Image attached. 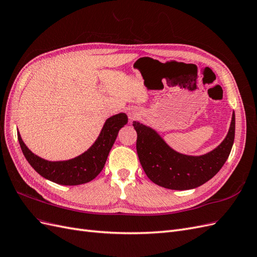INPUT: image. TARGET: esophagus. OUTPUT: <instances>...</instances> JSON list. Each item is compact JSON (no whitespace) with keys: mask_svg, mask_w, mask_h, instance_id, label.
<instances>
[{"mask_svg":"<svg viewBox=\"0 0 257 257\" xmlns=\"http://www.w3.org/2000/svg\"><path fill=\"white\" fill-rule=\"evenodd\" d=\"M139 116H141V113H139L137 110H133L132 109L130 112H128V118H130V121L133 122L134 120L138 119Z\"/></svg>","mask_w":257,"mask_h":257,"instance_id":"obj_1","label":"esophagus"}]
</instances>
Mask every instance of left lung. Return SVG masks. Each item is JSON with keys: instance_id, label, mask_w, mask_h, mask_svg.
Wrapping results in <instances>:
<instances>
[{"instance_id": "obj_1", "label": "left lung", "mask_w": 257, "mask_h": 257, "mask_svg": "<svg viewBox=\"0 0 257 257\" xmlns=\"http://www.w3.org/2000/svg\"><path fill=\"white\" fill-rule=\"evenodd\" d=\"M133 126L137 132V154L148 178L165 189L184 191L209 181L228 159L235 139V112L223 142L201 155L174 150L157 131L139 121H133Z\"/></svg>"}]
</instances>
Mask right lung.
<instances>
[{"label": "right lung", "mask_w": 257, "mask_h": 257, "mask_svg": "<svg viewBox=\"0 0 257 257\" xmlns=\"http://www.w3.org/2000/svg\"><path fill=\"white\" fill-rule=\"evenodd\" d=\"M127 120L124 112L109 116L94 144L71 160L48 161L38 157L23 143L19 131L18 141L29 164L42 177L61 185H79L90 182L102 172L119 131L127 124Z\"/></svg>", "instance_id": "add662e5"}]
</instances>
